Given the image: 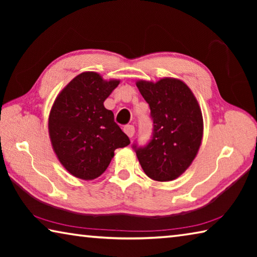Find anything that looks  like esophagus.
Returning <instances> with one entry per match:
<instances>
[{
  "mask_svg": "<svg viewBox=\"0 0 257 257\" xmlns=\"http://www.w3.org/2000/svg\"><path fill=\"white\" fill-rule=\"evenodd\" d=\"M123 132L128 135V136L132 138L134 135H135V127L133 124H127V125H124V128H123Z\"/></svg>",
  "mask_w": 257,
  "mask_h": 257,
  "instance_id": "esophagus-1",
  "label": "esophagus"
}]
</instances>
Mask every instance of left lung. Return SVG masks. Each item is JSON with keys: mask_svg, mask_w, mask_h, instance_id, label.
Listing matches in <instances>:
<instances>
[{"mask_svg": "<svg viewBox=\"0 0 257 257\" xmlns=\"http://www.w3.org/2000/svg\"><path fill=\"white\" fill-rule=\"evenodd\" d=\"M149 103L153 132L146 145L133 144L143 170L151 179L170 181L186 171L196 156L203 136V118L196 98L185 82L164 78L138 81Z\"/></svg>", "mask_w": 257, "mask_h": 257, "instance_id": "8db88e82", "label": "left lung"}]
</instances>
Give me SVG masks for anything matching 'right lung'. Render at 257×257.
Returning <instances> with one entry per match:
<instances>
[{"mask_svg": "<svg viewBox=\"0 0 257 257\" xmlns=\"http://www.w3.org/2000/svg\"><path fill=\"white\" fill-rule=\"evenodd\" d=\"M119 85L96 72H82L56 97L49 119L54 152L67 170L92 180L106 170L116 149L130 144L129 137L103 103Z\"/></svg>", "mask_w": 257, "mask_h": 257, "instance_id": "add662e5", "label": "right lung"}]
</instances>
